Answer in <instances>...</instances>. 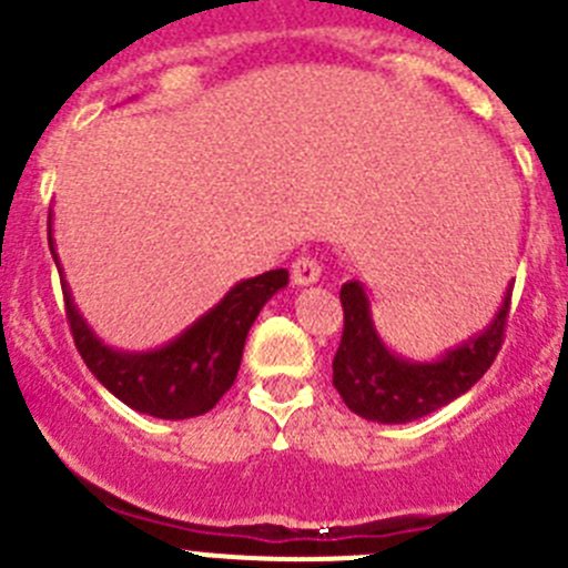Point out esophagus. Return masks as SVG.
I'll use <instances>...</instances> for the list:
<instances>
[{"label": "esophagus", "instance_id": "esophagus-1", "mask_svg": "<svg viewBox=\"0 0 568 568\" xmlns=\"http://www.w3.org/2000/svg\"><path fill=\"white\" fill-rule=\"evenodd\" d=\"M290 275H293V284H298V287L315 284V281L321 278L318 261L310 258V255H298V258L293 261V270H290Z\"/></svg>", "mask_w": 568, "mask_h": 568}]
</instances>
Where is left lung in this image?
Returning a JSON list of instances; mask_svg holds the SVG:
<instances>
[{
  "label": "left lung",
  "instance_id": "8db88e82",
  "mask_svg": "<svg viewBox=\"0 0 568 568\" xmlns=\"http://www.w3.org/2000/svg\"><path fill=\"white\" fill-rule=\"evenodd\" d=\"M511 290L484 333L464 341L433 364L398 358L381 341L369 315V298L358 281L341 287L344 333L333 358V384L355 415L378 424H406L453 404L498 358L509 318Z\"/></svg>",
  "mask_w": 568,
  "mask_h": 568
}]
</instances>
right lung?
<instances>
[{"label":"right lung","instance_id":"obj_1","mask_svg":"<svg viewBox=\"0 0 568 568\" xmlns=\"http://www.w3.org/2000/svg\"><path fill=\"white\" fill-rule=\"evenodd\" d=\"M48 244L59 267L50 222ZM287 270H270L255 278L239 281L193 327L150 353H122L102 344L79 315L68 284L62 281L64 315L82 361L115 398L135 413L184 420L210 413L233 386L253 321L281 287H287Z\"/></svg>","mask_w":568,"mask_h":568}]
</instances>
